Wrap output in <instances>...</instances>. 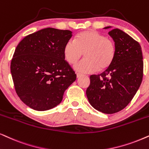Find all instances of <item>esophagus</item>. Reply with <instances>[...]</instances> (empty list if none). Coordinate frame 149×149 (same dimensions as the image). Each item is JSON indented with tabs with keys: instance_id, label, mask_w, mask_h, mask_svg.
Wrapping results in <instances>:
<instances>
[{
	"instance_id": "34e87169",
	"label": "esophagus",
	"mask_w": 149,
	"mask_h": 149,
	"mask_svg": "<svg viewBox=\"0 0 149 149\" xmlns=\"http://www.w3.org/2000/svg\"><path fill=\"white\" fill-rule=\"evenodd\" d=\"M83 76L82 74H80V73H77V78H80V77H81Z\"/></svg>"
}]
</instances>
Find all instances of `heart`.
<instances>
[{"mask_svg": "<svg viewBox=\"0 0 149 149\" xmlns=\"http://www.w3.org/2000/svg\"><path fill=\"white\" fill-rule=\"evenodd\" d=\"M86 59L77 63L75 70L81 73H93L107 70L112 64L116 54L115 42L94 30L77 34L75 39L67 41L63 55L70 64H74L84 56Z\"/></svg>", "mask_w": 149, "mask_h": 149, "instance_id": "b5f03b06", "label": "heart"}]
</instances>
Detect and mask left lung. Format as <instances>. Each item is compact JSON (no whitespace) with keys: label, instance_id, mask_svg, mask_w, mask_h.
I'll list each match as a JSON object with an SVG mask.
<instances>
[{"label":"left lung","instance_id":"left-lung-1","mask_svg":"<svg viewBox=\"0 0 149 149\" xmlns=\"http://www.w3.org/2000/svg\"><path fill=\"white\" fill-rule=\"evenodd\" d=\"M109 35L116 47L115 59L103 73L90 76L86 95L94 109L111 114L124 109L133 99L142 83L144 63L138 42L118 29L111 30Z\"/></svg>","mask_w":149,"mask_h":149}]
</instances>
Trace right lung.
Instances as JSON below:
<instances>
[{
	"instance_id": "1",
	"label": "right lung",
	"mask_w": 149,
	"mask_h": 149,
	"mask_svg": "<svg viewBox=\"0 0 149 149\" xmlns=\"http://www.w3.org/2000/svg\"><path fill=\"white\" fill-rule=\"evenodd\" d=\"M69 30L46 28L21 40L11 61L15 90L20 100L37 111L61 103L77 74L65 60L63 48L72 36Z\"/></svg>"
}]
</instances>
